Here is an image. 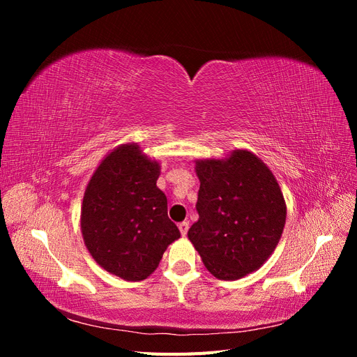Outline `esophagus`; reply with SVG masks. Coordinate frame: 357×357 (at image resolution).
Masks as SVG:
<instances>
[{"label":"esophagus","mask_w":357,"mask_h":357,"mask_svg":"<svg viewBox=\"0 0 357 357\" xmlns=\"http://www.w3.org/2000/svg\"><path fill=\"white\" fill-rule=\"evenodd\" d=\"M178 229H180V234H181L183 236H186V234H188V231H189V222H181V223L178 225Z\"/></svg>","instance_id":"esophagus-1"}]
</instances>
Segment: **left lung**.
<instances>
[{"label":"left lung","instance_id":"obj_1","mask_svg":"<svg viewBox=\"0 0 357 357\" xmlns=\"http://www.w3.org/2000/svg\"><path fill=\"white\" fill-rule=\"evenodd\" d=\"M199 219L188 238L219 280H238L261 268L282 238L286 201L273 171L250 150L225 159H197Z\"/></svg>","mask_w":357,"mask_h":357}]
</instances>
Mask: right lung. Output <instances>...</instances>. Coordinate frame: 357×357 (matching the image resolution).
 <instances>
[{"mask_svg":"<svg viewBox=\"0 0 357 357\" xmlns=\"http://www.w3.org/2000/svg\"><path fill=\"white\" fill-rule=\"evenodd\" d=\"M159 176V162L126 143L104 156L84 190V245L102 269L126 282L153 274L167 247L180 238L165 193L156 186Z\"/></svg>","mask_w":357,"mask_h":357,"instance_id":"1","label":"right lung"}]
</instances>
